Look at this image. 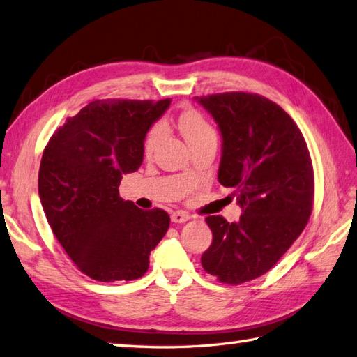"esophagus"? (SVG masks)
Returning a JSON list of instances; mask_svg holds the SVG:
<instances>
[{
    "label": "esophagus",
    "instance_id": "esophagus-1",
    "mask_svg": "<svg viewBox=\"0 0 357 357\" xmlns=\"http://www.w3.org/2000/svg\"><path fill=\"white\" fill-rule=\"evenodd\" d=\"M189 218H191V215L183 211H176V212H172V215H171L172 223H186Z\"/></svg>",
    "mask_w": 357,
    "mask_h": 357
}]
</instances>
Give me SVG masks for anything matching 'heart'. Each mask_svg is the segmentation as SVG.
<instances>
[{
	"mask_svg": "<svg viewBox=\"0 0 357 357\" xmlns=\"http://www.w3.org/2000/svg\"><path fill=\"white\" fill-rule=\"evenodd\" d=\"M178 130L183 134V137L191 146L200 144L203 140L215 137V131L212 130V126L199 112H195V109H188V112H185L178 117ZM163 126L160 123L154 125L153 128L148 131L144 142V153L146 155H151L154 153L158 142L163 137Z\"/></svg>",
	"mask_w": 357,
	"mask_h": 357,
	"instance_id": "b5f03b06",
	"label": "heart"
}]
</instances>
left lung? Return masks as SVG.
Segmentation results:
<instances>
[{
    "label": "left lung",
    "instance_id": "obj_1",
    "mask_svg": "<svg viewBox=\"0 0 357 357\" xmlns=\"http://www.w3.org/2000/svg\"><path fill=\"white\" fill-rule=\"evenodd\" d=\"M221 134L218 181L235 189L240 220L211 215L212 244L202 266L221 282L255 280L278 263L312 213L314 180L304 136L293 119L259 94L194 98Z\"/></svg>",
    "mask_w": 357,
    "mask_h": 357
}]
</instances>
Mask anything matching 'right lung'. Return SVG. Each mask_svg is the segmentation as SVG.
I'll use <instances>...</instances> for the list:
<instances>
[{"mask_svg": "<svg viewBox=\"0 0 357 357\" xmlns=\"http://www.w3.org/2000/svg\"><path fill=\"white\" fill-rule=\"evenodd\" d=\"M171 100H93L53 132L38 176L52 231L79 271L102 282L137 280L169 227L162 209L119 197L123 174L144 162L149 128Z\"/></svg>", "mask_w": 357, "mask_h": 357, "instance_id": "right-lung-1", "label": "right lung"}]
</instances>
